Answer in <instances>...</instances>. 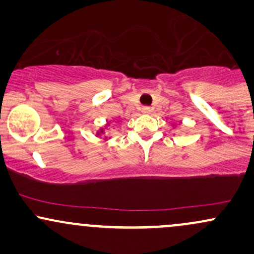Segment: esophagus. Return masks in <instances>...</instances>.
<instances>
[{"instance_id":"1","label":"esophagus","mask_w":254,"mask_h":254,"mask_svg":"<svg viewBox=\"0 0 254 254\" xmlns=\"http://www.w3.org/2000/svg\"><path fill=\"white\" fill-rule=\"evenodd\" d=\"M150 112H151V109H150V107H148V106L142 107V113H144V115H149Z\"/></svg>"}]
</instances>
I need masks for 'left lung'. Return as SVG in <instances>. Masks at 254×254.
Instances as JSON below:
<instances>
[{
    "instance_id": "left-lung-1",
    "label": "left lung",
    "mask_w": 254,
    "mask_h": 254,
    "mask_svg": "<svg viewBox=\"0 0 254 254\" xmlns=\"http://www.w3.org/2000/svg\"><path fill=\"white\" fill-rule=\"evenodd\" d=\"M173 127H174V125H173Z\"/></svg>"
}]
</instances>
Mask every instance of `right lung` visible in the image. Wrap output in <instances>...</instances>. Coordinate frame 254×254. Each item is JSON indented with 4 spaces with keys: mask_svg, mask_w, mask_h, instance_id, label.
I'll return each mask as SVG.
<instances>
[{
    "mask_svg": "<svg viewBox=\"0 0 254 254\" xmlns=\"http://www.w3.org/2000/svg\"><path fill=\"white\" fill-rule=\"evenodd\" d=\"M109 127H110V123H109V122H107V123L105 124L104 127H101L100 129H99V130H98L97 132H95V133H97V136H99V135H104V133L106 132V130L109 129ZM107 138H109V137H106V136H105V139H107Z\"/></svg>",
    "mask_w": 254,
    "mask_h": 254,
    "instance_id": "1",
    "label": "right lung"
}]
</instances>
